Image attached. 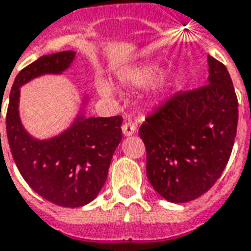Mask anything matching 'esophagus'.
I'll return each instance as SVG.
<instances>
[{
    "label": "esophagus",
    "mask_w": 251,
    "mask_h": 251,
    "mask_svg": "<svg viewBox=\"0 0 251 251\" xmlns=\"http://www.w3.org/2000/svg\"><path fill=\"white\" fill-rule=\"evenodd\" d=\"M122 133H124L125 137H129L131 134H134V133H136V125L131 124V122H125V124L122 125Z\"/></svg>",
    "instance_id": "34e87169"
}]
</instances>
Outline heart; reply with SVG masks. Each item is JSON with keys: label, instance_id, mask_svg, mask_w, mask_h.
<instances>
[{"label": "heart", "instance_id": "1", "mask_svg": "<svg viewBox=\"0 0 251 251\" xmlns=\"http://www.w3.org/2000/svg\"><path fill=\"white\" fill-rule=\"evenodd\" d=\"M164 75V69L162 65L147 62V64H138L134 66L125 68L124 71L118 73V81L125 87L130 88H145L155 84L152 88L151 98L155 103H160L166 96L168 81L166 77H161ZM96 92L101 96L110 99L114 96V88L111 84L106 80H98L95 84Z\"/></svg>", "mask_w": 251, "mask_h": 251}]
</instances>
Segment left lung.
Wrapping results in <instances>:
<instances>
[{
	"label": "left lung",
	"mask_w": 251,
	"mask_h": 251,
	"mask_svg": "<svg viewBox=\"0 0 251 251\" xmlns=\"http://www.w3.org/2000/svg\"><path fill=\"white\" fill-rule=\"evenodd\" d=\"M208 83L176 94L148 115L138 134L147 176L170 202H189L211 189L226 168L238 125V100L227 68L208 57Z\"/></svg>",
	"instance_id": "1"
}]
</instances>
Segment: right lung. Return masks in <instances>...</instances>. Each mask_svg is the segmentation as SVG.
<instances>
[{"label": "right lung", "instance_id": "1", "mask_svg": "<svg viewBox=\"0 0 251 251\" xmlns=\"http://www.w3.org/2000/svg\"><path fill=\"white\" fill-rule=\"evenodd\" d=\"M75 59L76 51L69 50L43 55L24 68L12 85L6 111L10 152L22 176L40 197L65 208L83 206L96 199L122 140V117H87V95L71 125L52 137H35L23 125L20 88L45 75H62Z\"/></svg>", "mask_w": 251, "mask_h": 251}]
</instances>
